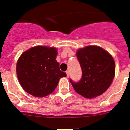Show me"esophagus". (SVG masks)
I'll use <instances>...</instances> for the list:
<instances>
[{"mask_svg": "<svg viewBox=\"0 0 130 130\" xmlns=\"http://www.w3.org/2000/svg\"><path fill=\"white\" fill-rule=\"evenodd\" d=\"M66 73V77H69V76H70V72H69V71H67Z\"/></svg>", "mask_w": 130, "mask_h": 130, "instance_id": "esophagus-1", "label": "esophagus"}]
</instances>
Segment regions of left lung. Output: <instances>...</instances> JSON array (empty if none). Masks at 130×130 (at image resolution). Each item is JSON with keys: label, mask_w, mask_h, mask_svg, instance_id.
<instances>
[{"label": "left lung", "mask_w": 130, "mask_h": 130, "mask_svg": "<svg viewBox=\"0 0 130 130\" xmlns=\"http://www.w3.org/2000/svg\"><path fill=\"white\" fill-rule=\"evenodd\" d=\"M76 56L81 65L82 77L79 82L70 79L74 90L86 98L102 94L114 79L115 64L112 56L104 49L94 45L79 49Z\"/></svg>", "instance_id": "left-lung-1"}]
</instances>
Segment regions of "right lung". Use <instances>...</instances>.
Here are the masks:
<instances>
[{
    "label": "right lung",
    "mask_w": 130,
    "mask_h": 130,
    "mask_svg": "<svg viewBox=\"0 0 130 130\" xmlns=\"http://www.w3.org/2000/svg\"><path fill=\"white\" fill-rule=\"evenodd\" d=\"M57 49L36 46L19 57L16 72L21 86L35 97H45L55 90L60 79L66 77L56 60Z\"/></svg>",
    "instance_id": "right-lung-1"
}]
</instances>
